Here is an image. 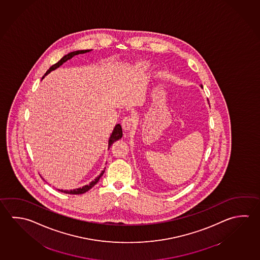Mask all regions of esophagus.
Wrapping results in <instances>:
<instances>
[{
	"mask_svg": "<svg viewBox=\"0 0 260 260\" xmlns=\"http://www.w3.org/2000/svg\"><path fill=\"white\" fill-rule=\"evenodd\" d=\"M122 126H123V130L128 131L134 126V120H133L131 116H125L122 121Z\"/></svg>",
	"mask_w": 260,
	"mask_h": 260,
	"instance_id": "1",
	"label": "esophagus"
}]
</instances>
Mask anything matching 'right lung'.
<instances>
[{
	"label": "right lung",
	"mask_w": 260,
	"mask_h": 260,
	"mask_svg": "<svg viewBox=\"0 0 260 260\" xmlns=\"http://www.w3.org/2000/svg\"><path fill=\"white\" fill-rule=\"evenodd\" d=\"M90 51V49H87V50H78V51H73V52L69 53L68 55L66 56H64V57H62L61 59L59 60V61L57 62L56 64H54L53 66L50 67L49 68V70H47V72L45 73V75L43 76V78L45 77V76L47 75L50 71H54V70H56L57 68H58L59 66H61L62 64L64 63V62H66L67 60H69V59H71V57H74L76 55H79V54H84V53L89 52ZM42 78V79H43ZM123 137V130H122V126L120 125V124H116V126L114 127L113 129V133H112V136L110 137V139H109V147H111L112 145L113 144V142L117 141L119 140L120 138H122ZM104 170L102 171V173L95 179L94 180H92L91 182H90L89 185H85L84 187H82V188H79V189H71V190H63L61 189L60 191L61 192H64V193L68 194H82L85 193L86 191H88L89 189H91L93 186H94L98 181H99L100 178L104 175Z\"/></svg>",
	"instance_id": "right-lung-1"
}]
</instances>
